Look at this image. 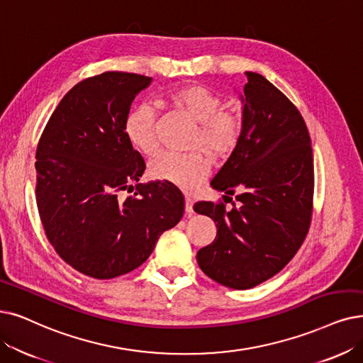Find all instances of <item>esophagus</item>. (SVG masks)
Wrapping results in <instances>:
<instances>
[{"label": "esophagus", "mask_w": 363, "mask_h": 363, "mask_svg": "<svg viewBox=\"0 0 363 363\" xmlns=\"http://www.w3.org/2000/svg\"><path fill=\"white\" fill-rule=\"evenodd\" d=\"M184 210L187 214L194 213V199L189 196H184Z\"/></svg>", "instance_id": "34e87169"}]
</instances>
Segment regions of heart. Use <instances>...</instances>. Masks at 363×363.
<instances>
[{
	"instance_id": "b5f03b06",
	"label": "heart",
	"mask_w": 363,
	"mask_h": 363,
	"mask_svg": "<svg viewBox=\"0 0 363 363\" xmlns=\"http://www.w3.org/2000/svg\"><path fill=\"white\" fill-rule=\"evenodd\" d=\"M162 103L198 123L187 147L199 152L159 153L150 161L149 172L156 180L191 191L206 180L211 168L203 152L220 162L235 152L242 137V118L238 111L222 107V98L201 84L179 86L165 95ZM123 133L137 152L146 156L157 152L156 116L149 106H137L126 114Z\"/></svg>"
}]
</instances>
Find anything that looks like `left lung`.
Instances as JSON below:
<instances>
[{"instance_id":"8db88e82","label":"left lung","mask_w":363,"mask_h":363,"mask_svg":"<svg viewBox=\"0 0 363 363\" xmlns=\"http://www.w3.org/2000/svg\"><path fill=\"white\" fill-rule=\"evenodd\" d=\"M242 137L211 180L217 191L237 195L201 201L199 214L214 220L217 235L196 253L199 268L230 289H252L280 272L296 255L311 225L314 164L303 118L281 91L257 72H245Z\"/></svg>"}]
</instances>
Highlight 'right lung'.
Listing matches in <instances>:
<instances>
[{
  "instance_id": "right-lung-1",
  "label": "right lung",
  "mask_w": 363,
  "mask_h": 363,
  "mask_svg": "<svg viewBox=\"0 0 363 363\" xmlns=\"http://www.w3.org/2000/svg\"><path fill=\"white\" fill-rule=\"evenodd\" d=\"M152 79L107 71L71 88L52 113L35 152V201L49 242L65 262L108 280L138 268L157 238L183 217L182 192L138 183L146 164L123 123ZM136 192L123 200L122 191Z\"/></svg>"
}]
</instances>
